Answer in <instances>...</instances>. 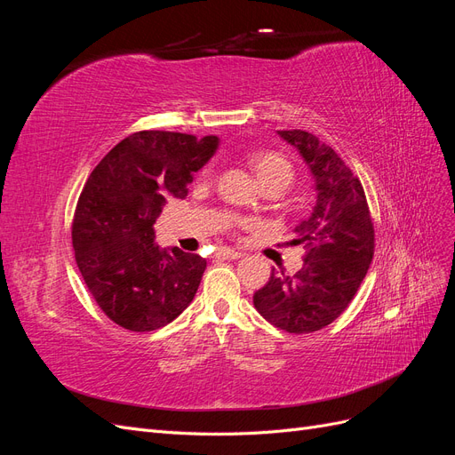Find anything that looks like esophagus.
Here are the masks:
<instances>
[{
  "instance_id": "obj_1",
  "label": "esophagus",
  "mask_w": 455,
  "mask_h": 455,
  "mask_svg": "<svg viewBox=\"0 0 455 455\" xmlns=\"http://www.w3.org/2000/svg\"><path fill=\"white\" fill-rule=\"evenodd\" d=\"M218 258H224V259H239L243 254L235 249H228V246H222V249L216 251Z\"/></svg>"
}]
</instances>
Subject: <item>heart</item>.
Masks as SVG:
<instances>
[{"label": "heart", "mask_w": 455, "mask_h": 455, "mask_svg": "<svg viewBox=\"0 0 455 455\" xmlns=\"http://www.w3.org/2000/svg\"><path fill=\"white\" fill-rule=\"evenodd\" d=\"M251 169L254 171L261 188L284 189L294 180V167L288 157L279 151H256L249 157Z\"/></svg>", "instance_id": "1"}]
</instances>
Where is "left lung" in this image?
Wrapping results in <instances>:
<instances>
[{"mask_svg": "<svg viewBox=\"0 0 455 455\" xmlns=\"http://www.w3.org/2000/svg\"><path fill=\"white\" fill-rule=\"evenodd\" d=\"M299 149L315 178L316 201L296 226L292 244L306 249L304 267L288 275L273 267L254 294L258 313L291 334L316 332L347 309L376 249L364 188L336 151L306 131H279Z\"/></svg>", "mask_w": 455, "mask_h": 455, "instance_id": "left-lung-1", "label": "left lung"}]
</instances>
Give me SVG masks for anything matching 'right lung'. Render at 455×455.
I'll return each instance as SVG.
<instances>
[{
  "instance_id": "obj_1",
  "label": "right lung",
  "mask_w": 455,
  "mask_h": 455,
  "mask_svg": "<svg viewBox=\"0 0 455 455\" xmlns=\"http://www.w3.org/2000/svg\"><path fill=\"white\" fill-rule=\"evenodd\" d=\"M218 148L216 136L140 131L96 164L77 199L72 243L81 277L109 321L131 332L172 323L194 299L206 259L167 252L154 224Z\"/></svg>"
}]
</instances>
